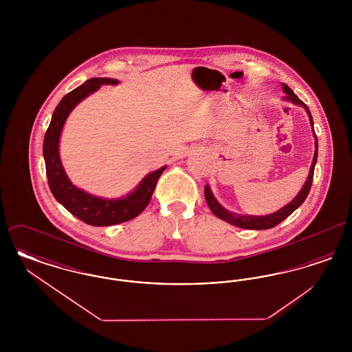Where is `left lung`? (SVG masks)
Masks as SVG:
<instances>
[{
    "instance_id": "1",
    "label": "left lung",
    "mask_w": 352,
    "mask_h": 352,
    "mask_svg": "<svg viewBox=\"0 0 352 352\" xmlns=\"http://www.w3.org/2000/svg\"><path fill=\"white\" fill-rule=\"evenodd\" d=\"M283 88H284L285 94L287 95L286 98L289 100L293 101V102H297V104H301L302 107L306 108L307 111V115L310 118V122H311V126H313V118H311V113L309 111V108L306 107V104H303L297 95L286 85L283 84ZM314 132V129H313ZM317 157H318V140L316 137V153H314V158H313V164L310 166V171H309V177H307V181L303 184L301 191L298 192V195L290 201L289 204H286L285 207H283L281 210H278L277 212L274 214H270V215H265V217H252V215H237L234 212H230L227 210H224L220 204H219L217 199L212 197V192L210 190L208 186L204 187V197H206V201L210 207V210L214 212L215 217H218L219 219L236 226L239 228H244V230H269V228H273L276 227L277 224H280L283 220L287 218L290 214H293L302 203L305 201V199L307 198L309 192H310V188H311V184H313V177H314V168H316V164H317Z\"/></svg>"
}]
</instances>
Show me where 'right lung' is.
Listing matches in <instances>:
<instances>
[{"instance_id":"1","label":"right lung","mask_w":352,"mask_h":352,"mask_svg":"<svg viewBox=\"0 0 352 352\" xmlns=\"http://www.w3.org/2000/svg\"><path fill=\"white\" fill-rule=\"evenodd\" d=\"M118 83V79L92 78L74 91L68 92L55 108L43 141L46 174L52 195L74 217L96 227L113 226L138 217L149 204L158 178L166 168V166H164L146 175L133 192L122 199L98 198L87 194L69 182L59 158V137L65 121L74 107L89 94L99 89L101 84Z\"/></svg>"}]
</instances>
